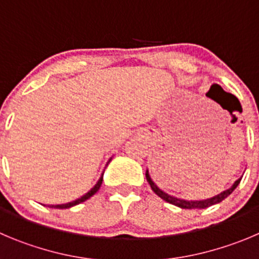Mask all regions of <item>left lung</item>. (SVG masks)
<instances>
[{
    "label": "left lung",
    "mask_w": 259,
    "mask_h": 259,
    "mask_svg": "<svg viewBox=\"0 0 259 259\" xmlns=\"http://www.w3.org/2000/svg\"><path fill=\"white\" fill-rule=\"evenodd\" d=\"M146 178H147V181L149 183V185H151L152 190H153L154 193H156L157 195H158L159 198H162L163 200H166L167 203H171V204H174V206H178L180 207V208H185V209H194V208H207V207L209 206H213V204H216V203H220L222 202V200L225 199V198H228L229 195L231 194V193L235 190V188L238 187L239 183H240L241 179H238V180L234 183L233 187L230 188V189L225 190V192L220 193V194L214 195V197L209 198V199H204V200H184V199H180V198H175V197H171V195L166 194L165 192H162V190L159 189L158 187H157L156 184H154L153 181H152L151 176H149L148 171H146Z\"/></svg>",
    "instance_id": "8db88e82"
}]
</instances>
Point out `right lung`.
<instances>
[{
	"label": "right lung",
	"mask_w": 259,
	"mask_h": 259,
	"mask_svg": "<svg viewBox=\"0 0 259 259\" xmlns=\"http://www.w3.org/2000/svg\"><path fill=\"white\" fill-rule=\"evenodd\" d=\"M108 162H110V161H108ZM108 162H107V165H108ZM102 180H103V174H102V176L100 178V180H98V183H97V184L94 185V187L92 188V189L89 190L87 194H84L83 197H80L79 199H76V200H72V202H70V203H65V204H56V206H51V207H53V208L64 209V208H70V207H72V206H76V204H79V203H81V202H85L87 199H89L92 195H94L97 192H98V189H100L101 185H102Z\"/></svg>",
	"instance_id": "add662e5"
}]
</instances>
